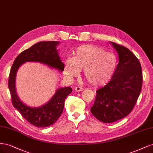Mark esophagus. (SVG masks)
<instances>
[{
	"label": "esophagus",
	"mask_w": 153,
	"mask_h": 153,
	"mask_svg": "<svg viewBox=\"0 0 153 153\" xmlns=\"http://www.w3.org/2000/svg\"><path fill=\"white\" fill-rule=\"evenodd\" d=\"M75 90L77 92H80V91H82L83 90H84V88H82V87H80V86H77L75 87Z\"/></svg>",
	"instance_id": "1"
}]
</instances>
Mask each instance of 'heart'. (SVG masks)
<instances>
[{"label":"heart","instance_id":"obj_1","mask_svg":"<svg viewBox=\"0 0 153 153\" xmlns=\"http://www.w3.org/2000/svg\"><path fill=\"white\" fill-rule=\"evenodd\" d=\"M117 65L115 55L91 45H83L76 48L72 59L68 60L64 67L66 75L74 77L84 70V76L89 84L102 85L112 78Z\"/></svg>","mask_w":153,"mask_h":153}]
</instances>
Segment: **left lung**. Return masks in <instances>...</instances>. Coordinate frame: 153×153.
<instances>
[{"label":"left lung","instance_id":"8db88e82","mask_svg":"<svg viewBox=\"0 0 153 153\" xmlns=\"http://www.w3.org/2000/svg\"><path fill=\"white\" fill-rule=\"evenodd\" d=\"M119 54V62L111 80L96 92L91 112L99 121L114 123L130 113L135 106L142 86L141 64L130 50L111 42Z\"/></svg>","mask_w":153,"mask_h":153}]
</instances>
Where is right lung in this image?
Here are the masks:
<instances>
[{"label":"right lung","instance_id":"right-lung-1","mask_svg":"<svg viewBox=\"0 0 153 153\" xmlns=\"http://www.w3.org/2000/svg\"><path fill=\"white\" fill-rule=\"evenodd\" d=\"M56 41H41L32 46L18 55L11 68L8 80L12 104L24 118L34 126L45 128L56 122L63 112L64 101L71 94L70 87L59 89L48 102L38 108H32L23 103L15 89V78L18 68L25 62H39L62 71L64 64L61 62L56 49Z\"/></svg>","mask_w":153,"mask_h":153}]
</instances>
